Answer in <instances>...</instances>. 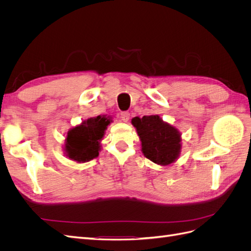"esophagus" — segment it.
Returning <instances> with one entry per match:
<instances>
[{
    "mask_svg": "<svg viewBox=\"0 0 251 251\" xmlns=\"http://www.w3.org/2000/svg\"><path fill=\"white\" fill-rule=\"evenodd\" d=\"M120 118L121 120L124 121V123H127V120L130 119V113L128 112H123L120 114Z\"/></svg>",
    "mask_w": 251,
    "mask_h": 251,
    "instance_id": "esophagus-1",
    "label": "esophagus"
}]
</instances>
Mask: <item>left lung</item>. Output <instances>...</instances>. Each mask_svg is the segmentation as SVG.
<instances>
[{"label": "left lung", "mask_w": 251, "mask_h": 251, "mask_svg": "<svg viewBox=\"0 0 251 251\" xmlns=\"http://www.w3.org/2000/svg\"><path fill=\"white\" fill-rule=\"evenodd\" d=\"M132 125L141 141L143 155L159 165H170L177 160L182 148L181 134L176 127L158 115L134 117Z\"/></svg>", "instance_id": "obj_1"}]
</instances>
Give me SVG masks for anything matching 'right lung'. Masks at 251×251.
<instances>
[{
	"label": "right lung",
	"instance_id": "1",
	"mask_svg": "<svg viewBox=\"0 0 251 251\" xmlns=\"http://www.w3.org/2000/svg\"><path fill=\"white\" fill-rule=\"evenodd\" d=\"M112 123L110 116L100 115L83 120L79 126L67 133L64 151L66 156L78 163L88 162L100 155V141L108 126Z\"/></svg>",
	"mask_w": 251,
	"mask_h": 251
}]
</instances>
